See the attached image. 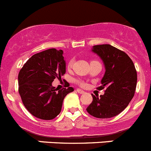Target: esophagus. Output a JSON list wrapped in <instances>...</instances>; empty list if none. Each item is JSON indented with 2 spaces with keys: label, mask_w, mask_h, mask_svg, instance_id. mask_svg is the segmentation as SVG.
Segmentation results:
<instances>
[{
  "label": "esophagus",
  "mask_w": 151,
  "mask_h": 151,
  "mask_svg": "<svg viewBox=\"0 0 151 151\" xmlns=\"http://www.w3.org/2000/svg\"><path fill=\"white\" fill-rule=\"evenodd\" d=\"M76 91L78 92V93H79V94H84V93H85V92L83 91L82 90H80V89H78V90H76Z\"/></svg>",
  "instance_id": "esophagus-1"
}]
</instances>
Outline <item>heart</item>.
Segmentation results:
<instances>
[{"label": "heart", "mask_w": 151, "mask_h": 151, "mask_svg": "<svg viewBox=\"0 0 151 151\" xmlns=\"http://www.w3.org/2000/svg\"><path fill=\"white\" fill-rule=\"evenodd\" d=\"M73 62H74V60H73V59L70 60V61H69L68 64H67V67H68V68H71V67H73ZM76 83L78 84V85L81 86V87H85V86H86L85 82H84V81H76Z\"/></svg>", "instance_id": "b5f03b06"}]
</instances>
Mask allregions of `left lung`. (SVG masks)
Masks as SVG:
<instances>
[{"instance_id": "1", "label": "left lung", "mask_w": 151, "mask_h": 151, "mask_svg": "<svg viewBox=\"0 0 151 151\" xmlns=\"http://www.w3.org/2000/svg\"><path fill=\"white\" fill-rule=\"evenodd\" d=\"M92 51L103 61L105 73L101 79L104 94L93 96V101L87 111L99 119L114 117L122 112L134 96L137 83V73L134 64L124 52L110 45L93 46Z\"/></svg>"}]
</instances>
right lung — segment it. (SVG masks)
Here are the masks:
<instances>
[{"label": "right lung", "instance_id": "obj_1", "mask_svg": "<svg viewBox=\"0 0 151 151\" xmlns=\"http://www.w3.org/2000/svg\"><path fill=\"white\" fill-rule=\"evenodd\" d=\"M66 73L63 50L49 49L33 55L18 74V92L27 110L44 120L55 119L61 110L64 99L74 89L58 90L52 86L55 78Z\"/></svg>", "mask_w": 151, "mask_h": 151}]
</instances>
